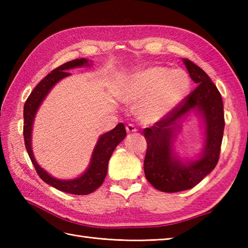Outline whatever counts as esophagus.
I'll use <instances>...</instances> for the list:
<instances>
[{
  "mask_svg": "<svg viewBox=\"0 0 248 248\" xmlns=\"http://www.w3.org/2000/svg\"><path fill=\"white\" fill-rule=\"evenodd\" d=\"M125 130H127L128 133H132V132H136V131H138V129H136L135 125L132 124H127V127H125Z\"/></svg>",
  "mask_w": 248,
  "mask_h": 248,
  "instance_id": "esophagus-1",
  "label": "esophagus"
}]
</instances>
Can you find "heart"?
<instances>
[{
	"label": "heart",
	"mask_w": 248,
	"mask_h": 248,
	"mask_svg": "<svg viewBox=\"0 0 248 248\" xmlns=\"http://www.w3.org/2000/svg\"><path fill=\"white\" fill-rule=\"evenodd\" d=\"M191 81L186 71L154 66L132 77L121 91L125 102H139V117L155 123L171 112L186 97Z\"/></svg>",
	"instance_id": "b5f03b06"
}]
</instances>
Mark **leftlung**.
<instances>
[{
	"label": "left lung",
	"mask_w": 248,
	"mask_h": 248,
	"mask_svg": "<svg viewBox=\"0 0 248 248\" xmlns=\"http://www.w3.org/2000/svg\"><path fill=\"white\" fill-rule=\"evenodd\" d=\"M188 75L198 84L171 112L144 129L147 151L145 176L151 186L161 192L176 193L192 188L217 166L222 146L225 118L223 99L211 78L202 68L183 59ZM203 114L206 124V147L202 157L184 165L172 155V138L177 121L189 110Z\"/></svg>",
	"instance_id": "1"
}]
</instances>
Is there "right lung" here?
<instances>
[{"instance_id":"add662e5","label":"right lung","mask_w":248,"mask_h":248,"mask_svg":"<svg viewBox=\"0 0 248 248\" xmlns=\"http://www.w3.org/2000/svg\"><path fill=\"white\" fill-rule=\"evenodd\" d=\"M87 64V60L85 59H77L70 62H67L65 64L61 65L60 67L49 73L48 76L45 77L44 80L39 82L33 92L31 93L28 100L24 103L23 109V117H24V125H23V136H24V144L26 151H28L30 159L33 163L35 170L38 173V176L43 180L50 184L53 187L60 189L62 192L76 194V195H87L96 191L98 187L101 186L103 183L105 176L108 172V164L110 155L115 150L121 140H123L127 132H125L124 124H118L116 127L108 131L105 134L100 136L98 143L94 147L92 161L89 164L88 170L83 173L81 177L73 180H59L51 177L48 172L44 170L35 160L31 151V127H33V121L36 115L37 109L40 107L43 100L46 98V94L50 92V89L53 87L55 84L62 80V78L70 76L69 72L66 70L71 69L75 67H81Z\"/></svg>"}]
</instances>
